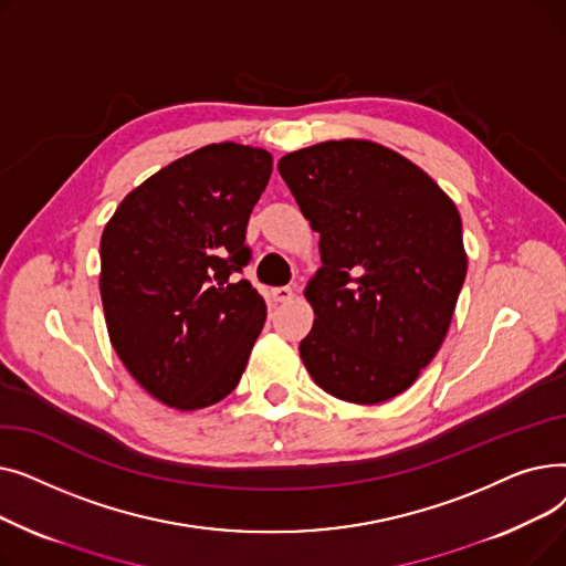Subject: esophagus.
<instances>
[{"mask_svg":"<svg viewBox=\"0 0 566 566\" xmlns=\"http://www.w3.org/2000/svg\"><path fill=\"white\" fill-rule=\"evenodd\" d=\"M271 298L275 303H291L293 301V289L291 286H275L271 291Z\"/></svg>","mask_w":566,"mask_h":566,"instance_id":"34e87169","label":"esophagus"}]
</instances>
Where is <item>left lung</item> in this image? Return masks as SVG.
<instances>
[{
  "label": "left lung",
  "mask_w": 566,
  "mask_h": 566,
  "mask_svg": "<svg viewBox=\"0 0 566 566\" xmlns=\"http://www.w3.org/2000/svg\"><path fill=\"white\" fill-rule=\"evenodd\" d=\"M277 169L318 231L323 265L305 298L314 325L301 358L350 403L408 390L433 360L461 293V216L429 174L367 139L323 142Z\"/></svg>",
  "instance_id": "8db88e82"
}]
</instances>
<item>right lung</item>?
I'll return each mask as SVG.
<instances>
[{
    "instance_id": "add662e5",
    "label": "right lung",
    "mask_w": 566,
    "mask_h": 566,
    "mask_svg": "<svg viewBox=\"0 0 566 566\" xmlns=\"http://www.w3.org/2000/svg\"><path fill=\"white\" fill-rule=\"evenodd\" d=\"M273 158L208 144L135 188L101 238V298L118 358L158 401L197 410L241 380L265 303L238 273Z\"/></svg>"
}]
</instances>
